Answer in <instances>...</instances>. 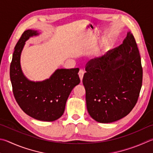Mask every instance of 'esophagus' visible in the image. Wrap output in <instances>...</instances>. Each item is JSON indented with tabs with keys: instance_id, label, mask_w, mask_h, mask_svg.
Listing matches in <instances>:
<instances>
[{
	"instance_id": "34e87169",
	"label": "esophagus",
	"mask_w": 153,
	"mask_h": 153,
	"mask_svg": "<svg viewBox=\"0 0 153 153\" xmlns=\"http://www.w3.org/2000/svg\"><path fill=\"white\" fill-rule=\"evenodd\" d=\"M78 74H79V78H80V80H81V81H82V79H83V77H84V71H83V70H82V69H80Z\"/></svg>"
}]
</instances>
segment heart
Wrapping results in <instances>:
<instances>
[{
  "label": "heart",
  "instance_id": "b5f03b06",
  "mask_svg": "<svg viewBox=\"0 0 153 153\" xmlns=\"http://www.w3.org/2000/svg\"><path fill=\"white\" fill-rule=\"evenodd\" d=\"M106 48H107V46H106V45H104V48L102 49V50H101L100 51V54H101V53H103V52L105 51V49H106Z\"/></svg>",
  "mask_w": 153,
  "mask_h": 153
}]
</instances>
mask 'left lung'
<instances>
[{"mask_svg":"<svg viewBox=\"0 0 153 153\" xmlns=\"http://www.w3.org/2000/svg\"><path fill=\"white\" fill-rule=\"evenodd\" d=\"M85 71L82 82L86 106L94 120L111 123L131 112L143 82L140 53L131 33L118 48L91 60Z\"/></svg>","mask_w":153,"mask_h":153,"instance_id":"8db88e82","label":"left lung"}]
</instances>
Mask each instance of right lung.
I'll list each match as a JSON object with an SVG mask.
<instances>
[{"label": "right lung", "mask_w": 153, "mask_h": 153, "mask_svg": "<svg viewBox=\"0 0 153 153\" xmlns=\"http://www.w3.org/2000/svg\"><path fill=\"white\" fill-rule=\"evenodd\" d=\"M39 35L32 29L22 34L13 55L10 78L14 96L23 112L36 120L52 122L63 115L69 94L80 83L79 69H57L48 79L29 80L22 71L21 55L26 41Z\"/></svg>", "instance_id": "add662e5"}]
</instances>
